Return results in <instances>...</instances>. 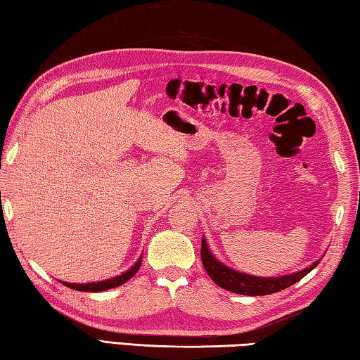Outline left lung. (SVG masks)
I'll return each mask as SVG.
<instances>
[{
    "label": "left lung",
    "mask_w": 360,
    "mask_h": 360,
    "mask_svg": "<svg viewBox=\"0 0 360 360\" xmlns=\"http://www.w3.org/2000/svg\"><path fill=\"white\" fill-rule=\"evenodd\" d=\"M200 259H202L205 272L209 274L210 278L215 281L219 288L243 295H267L283 291V289L292 286L294 283L304 278L307 274H310L319 264V261L313 262L310 267L300 270L297 274L262 278V276L247 275L224 266V264L219 262L217 257L210 253L205 238H202V247H200Z\"/></svg>",
    "instance_id": "8db88e82"
}]
</instances>
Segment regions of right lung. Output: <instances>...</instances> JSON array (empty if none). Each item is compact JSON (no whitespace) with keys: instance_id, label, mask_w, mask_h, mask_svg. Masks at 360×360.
Here are the masks:
<instances>
[{"instance_id":"right-lung-1","label":"right lung","mask_w":360,"mask_h":360,"mask_svg":"<svg viewBox=\"0 0 360 360\" xmlns=\"http://www.w3.org/2000/svg\"><path fill=\"white\" fill-rule=\"evenodd\" d=\"M142 264V257H139V261L132 266L128 272H124L122 275L115 276V278H110V280H104V281H96V283H85V285H77V283H63V285L75 289V291H85V292H99V291H105V289H110V288H117L120 285H123V283L128 281L129 278L136 275V272L141 267Z\"/></svg>"}]
</instances>
